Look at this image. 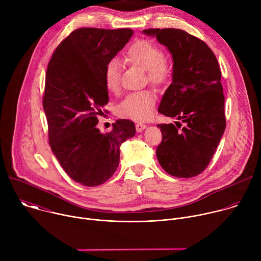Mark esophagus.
Listing matches in <instances>:
<instances>
[{
	"label": "esophagus",
	"instance_id": "1",
	"mask_svg": "<svg viewBox=\"0 0 261 261\" xmlns=\"http://www.w3.org/2000/svg\"><path fill=\"white\" fill-rule=\"evenodd\" d=\"M135 128H136L137 132H141V131H143L146 128V125H144L143 123H137L135 125Z\"/></svg>",
	"mask_w": 261,
	"mask_h": 261
}]
</instances>
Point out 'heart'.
<instances>
[{"label":"heart","mask_w":261,"mask_h":261,"mask_svg":"<svg viewBox=\"0 0 261 261\" xmlns=\"http://www.w3.org/2000/svg\"><path fill=\"white\" fill-rule=\"evenodd\" d=\"M126 61L144 71L147 79L154 85H162L170 75L169 59L163 55L162 49L155 43L138 39L133 42L127 53ZM104 84L108 92L117 93L120 90L121 65L117 60L107 62L103 72ZM156 104V95L152 91H141L129 94L119 105L121 117L135 121H145L150 118Z\"/></svg>","instance_id":"heart-1"}]
</instances>
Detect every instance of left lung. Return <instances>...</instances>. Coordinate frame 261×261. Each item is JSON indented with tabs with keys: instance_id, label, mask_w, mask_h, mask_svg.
<instances>
[{
	"instance_id": "obj_1",
	"label": "left lung",
	"mask_w": 261,
	"mask_h": 261,
	"mask_svg": "<svg viewBox=\"0 0 261 261\" xmlns=\"http://www.w3.org/2000/svg\"><path fill=\"white\" fill-rule=\"evenodd\" d=\"M142 33L166 46L173 61L172 83L158 111L185 123L181 130L173 124L158 125L162 132L158 161L172 176H195L211 162L226 127L218 61L203 41L185 31L147 29Z\"/></svg>"
}]
</instances>
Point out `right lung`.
Masks as SVG:
<instances>
[{"label":"right lung","instance_id":"obj_1","mask_svg":"<svg viewBox=\"0 0 261 261\" xmlns=\"http://www.w3.org/2000/svg\"><path fill=\"white\" fill-rule=\"evenodd\" d=\"M132 35L131 29H77L61 42L47 66L43 109L51 151L66 173L88 187L114 175L121 144L135 135L129 120H118L108 133L96 127L108 103L105 65Z\"/></svg>","mask_w":261,"mask_h":261}]
</instances>
